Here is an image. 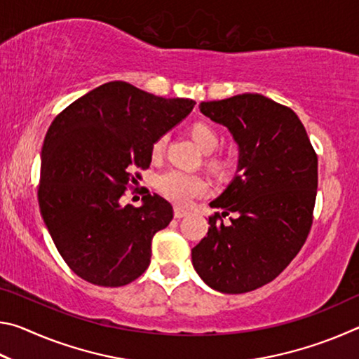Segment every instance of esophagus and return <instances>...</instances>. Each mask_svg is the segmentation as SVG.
Masks as SVG:
<instances>
[{"label":"esophagus","instance_id":"34e87169","mask_svg":"<svg viewBox=\"0 0 359 359\" xmlns=\"http://www.w3.org/2000/svg\"><path fill=\"white\" fill-rule=\"evenodd\" d=\"M187 215H188L187 209H182V208H177V205H175V208H174V217L175 218H184Z\"/></svg>","mask_w":359,"mask_h":359}]
</instances>
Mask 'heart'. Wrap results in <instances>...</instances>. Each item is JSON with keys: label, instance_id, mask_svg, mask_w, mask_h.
Listing matches in <instances>:
<instances>
[{"label": "heart", "instance_id": "heart-1", "mask_svg": "<svg viewBox=\"0 0 359 359\" xmlns=\"http://www.w3.org/2000/svg\"><path fill=\"white\" fill-rule=\"evenodd\" d=\"M191 136L198 147L201 149L204 154H210L214 151L218 145H220V136L218 133L212 128V126L205 123H196L191 126ZM168 136H158L150 147V154L154 158H160L163 151L166 149ZM209 166L215 169L217 172H223L228 169V161L223 158H210ZM155 187L158 193L168 201H171L177 205H187L191 203L199 194H203L208 188L205 180L199 174H194L190 171H184V169H169V171L161 172L156 175Z\"/></svg>", "mask_w": 359, "mask_h": 359}]
</instances>
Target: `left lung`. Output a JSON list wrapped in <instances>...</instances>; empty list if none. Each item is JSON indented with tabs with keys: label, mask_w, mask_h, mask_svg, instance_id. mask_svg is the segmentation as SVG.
Here are the masks:
<instances>
[{
	"label": "left lung",
	"mask_w": 359,
	"mask_h": 359,
	"mask_svg": "<svg viewBox=\"0 0 359 359\" xmlns=\"http://www.w3.org/2000/svg\"><path fill=\"white\" fill-rule=\"evenodd\" d=\"M239 145L238 174L210 208L208 236L191 248L198 276L220 293L257 290L280 274L313 220L318 158L290 107L258 93L199 104ZM231 215V224L222 218Z\"/></svg>",
	"instance_id": "left-lung-1"
}]
</instances>
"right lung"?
Masks as SVG:
<instances>
[{"label": "right lung", "instance_id": "obj_1", "mask_svg": "<svg viewBox=\"0 0 359 359\" xmlns=\"http://www.w3.org/2000/svg\"><path fill=\"white\" fill-rule=\"evenodd\" d=\"M194 104L115 81L52 121L41 151L39 209L65 263L83 280L123 287L149 267L151 239L172 220V205L149 191L141 208L121 196L136 182L133 171L150 166L155 139Z\"/></svg>", "mask_w": 359, "mask_h": 359}]
</instances>
